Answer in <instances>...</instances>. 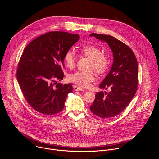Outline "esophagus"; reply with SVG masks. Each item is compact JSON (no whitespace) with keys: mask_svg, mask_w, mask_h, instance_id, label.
<instances>
[{"mask_svg":"<svg viewBox=\"0 0 159 159\" xmlns=\"http://www.w3.org/2000/svg\"><path fill=\"white\" fill-rule=\"evenodd\" d=\"M73 87L75 90H78V91H80V90L82 91V90H84V89L82 87H79L77 85H74Z\"/></svg>","mask_w":159,"mask_h":159,"instance_id":"34e87169","label":"esophagus"}]
</instances>
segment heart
<instances>
[{
	"label": "heart",
	"mask_w": 159,
	"mask_h": 159,
	"mask_svg": "<svg viewBox=\"0 0 159 159\" xmlns=\"http://www.w3.org/2000/svg\"><path fill=\"white\" fill-rule=\"evenodd\" d=\"M80 53L84 56L91 60L90 65V70H94L98 74L104 73L109 66L108 57L102 53V50L93 45H87L80 49ZM65 65L72 69L75 65L76 55L74 51L68 50L64 55ZM96 75L93 72L77 71L69 76V81L82 87L87 86L90 82L96 80Z\"/></svg>",
	"instance_id": "heart-1"
}]
</instances>
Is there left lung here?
<instances>
[{"mask_svg":"<svg viewBox=\"0 0 159 159\" xmlns=\"http://www.w3.org/2000/svg\"><path fill=\"white\" fill-rule=\"evenodd\" d=\"M90 36L105 41L113 53V63L110 72L101 83V89H111L108 93L102 91L96 94L91 112L97 116L107 119L116 116L126 107L138 88V63L126 44L109 35L92 33Z\"/></svg>","mask_w":159,"mask_h":159,"instance_id":"8db88e82","label":"left lung"}]
</instances>
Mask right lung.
Here are the masks:
<instances>
[{"mask_svg": "<svg viewBox=\"0 0 159 159\" xmlns=\"http://www.w3.org/2000/svg\"><path fill=\"white\" fill-rule=\"evenodd\" d=\"M79 35L63 31L45 33L28 44L17 70V79L28 104L45 115L57 114L64 108L72 84L53 83L62 80L64 55L79 39Z\"/></svg>", "mask_w": 159, "mask_h": 159, "instance_id": "right-lung-1", "label": "right lung"}]
</instances>
